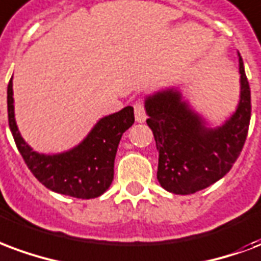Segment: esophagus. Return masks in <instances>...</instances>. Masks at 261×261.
I'll use <instances>...</instances> for the list:
<instances>
[{"mask_svg":"<svg viewBox=\"0 0 261 261\" xmlns=\"http://www.w3.org/2000/svg\"><path fill=\"white\" fill-rule=\"evenodd\" d=\"M134 115H136V121L137 123H144L146 120V113H145V106L144 102L137 101L134 103Z\"/></svg>","mask_w":261,"mask_h":261,"instance_id":"1","label":"esophagus"}]
</instances>
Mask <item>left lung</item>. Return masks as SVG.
Wrapping results in <instances>:
<instances>
[{"mask_svg":"<svg viewBox=\"0 0 261 261\" xmlns=\"http://www.w3.org/2000/svg\"><path fill=\"white\" fill-rule=\"evenodd\" d=\"M241 99L223 125L210 128L177 90L146 96V123L159 150L158 179L175 195L195 194L228 173L242 152L250 123V87L239 57Z\"/></svg>","mask_w":261,"mask_h":261,"instance_id":"1","label":"left lung"}]
</instances>
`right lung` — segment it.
I'll use <instances>...</instances> for the list:
<instances>
[{"mask_svg":"<svg viewBox=\"0 0 261 261\" xmlns=\"http://www.w3.org/2000/svg\"><path fill=\"white\" fill-rule=\"evenodd\" d=\"M8 121L13 140L33 175L48 190L79 199H92L111 187L115 158L121 136L134 123V109L120 112L98 121L82 144L73 149L44 155L33 150L17 130L13 111L12 79L8 84Z\"/></svg>","mask_w":261,"mask_h":261,"instance_id":"obj_1","label":"right lung"}]
</instances>
